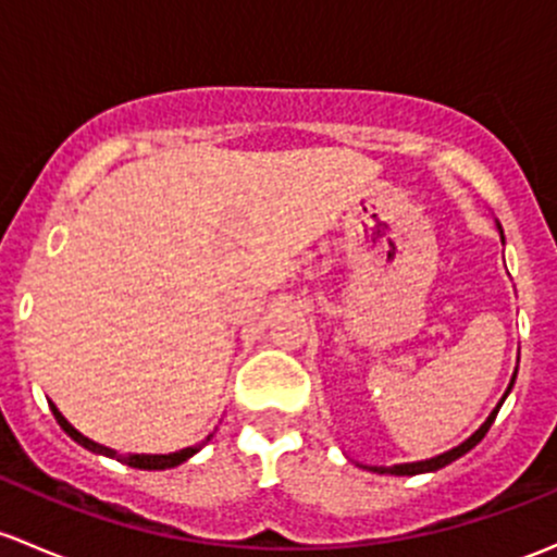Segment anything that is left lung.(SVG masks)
Listing matches in <instances>:
<instances>
[{
	"label": "left lung",
	"instance_id": "1",
	"mask_svg": "<svg viewBox=\"0 0 557 557\" xmlns=\"http://www.w3.org/2000/svg\"><path fill=\"white\" fill-rule=\"evenodd\" d=\"M512 382H515V379H512ZM510 389H512V384L507 386L505 397L510 395ZM505 397H502V400H499V406L494 408V413H491V417L485 419V424L480 426V430L475 432V435H472L470 441H465V443H461V446H456L454 450H448V454H441V456H435V459H426V461H413V465L373 467V472H389V475H419V472H432V470H441V467L450 465V461H456V459H459V456H465L467 450H472V448L478 446L480 441H483V437H485V432H488V430H491V424H494V419H496V413H499V408H502V403H505Z\"/></svg>",
	"mask_w": 557,
	"mask_h": 557
}]
</instances>
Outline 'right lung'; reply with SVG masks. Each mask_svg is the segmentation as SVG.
<instances>
[{
  "instance_id": "add662e5",
  "label": "right lung",
  "mask_w": 557,
  "mask_h": 557,
  "mask_svg": "<svg viewBox=\"0 0 557 557\" xmlns=\"http://www.w3.org/2000/svg\"><path fill=\"white\" fill-rule=\"evenodd\" d=\"M52 408V417L58 419V424L63 426V430L69 432V435L74 437V441L79 443V446H85V448H90V450H96V454H107V456H114V459H120V461H125V465H131V467H138V470H168V467H175V465H181V461H186L189 459V456H195L197 450H200L205 443H200V446H191V448H184V450H178V454H165V456H149V454H127V456H122V454H116L114 448H107V446H98V443H92L90 437H82L77 430H74L72 424H69L66 419L61 417V411H58L55 406H50ZM210 441V437H208Z\"/></svg>"
}]
</instances>
